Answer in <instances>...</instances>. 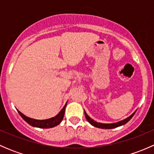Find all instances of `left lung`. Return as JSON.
Returning <instances> with one entry per match:
<instances>
[{
    "label": "left lung",
    "instance_id": "obj_1",
    "mask_svg": "<svg viewBox=\"0 0 154 154\" xmlns=\"http://www.w3.org/2000/svg\"><path fill=\"white\" fill-rule=\"evenodd\" d=\"M84 113H85V116H86L87 121H88L91 125L94 126V127H97V128H102V129H112V128H116V127H120V126L124 125H125L126 123H127V122H128L129 121L133 118V116H134L136 112H133L131 116H129L128 118H127V119H125V120L121 121V122H117V123H113V124H102V123H99V122H94L93 119H91V118L86 114V112L85 111H84Z\"/></svg>",
    "mask_w": 154,
    "mask_h": 154
}]
</instances>
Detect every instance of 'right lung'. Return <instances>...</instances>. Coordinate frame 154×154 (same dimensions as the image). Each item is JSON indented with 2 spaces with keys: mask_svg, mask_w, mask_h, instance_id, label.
Here are the masks:
<instances>
[{
  "mask_svg": "<svg viewBox=\"0 0 154 154\" xmlns=\"http://www.w3.org/2000/svg\"><path fill=\"white\" fill-rule=\"evenodd\" d=\"M66 105H67V103H66L64 107L62 109L61 111L59 112V114L57 115L55 117H53L49 119H45V120H36V119H30V118L27 117L26 116H24V114H22V113L20 111H18V110H17V111L19 113L20 116H21V118H22L27 123H28L29 125L32 126V127H39V128H51V127H56V126L60 125V122L63 121V117H64Z\"/></svg>",
  "mask_w": 154,
  "mask_h": 154,
  "instance_id": "right-lung-1",
  "label": "right lung"
}]
</instances>
